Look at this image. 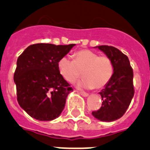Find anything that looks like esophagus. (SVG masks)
Instances as JSON below:
<instances>
[{"label":"esophagus","instance_id":"1","mask_svg":"<svg viewBox=\"0 0 150 150\" xmlns=\"http://www.w3.org/2000/svg\"><path fill=\"white\" fill-rule=\"evenodd\" d=\"M79 93L81 94V95H83V97H87L89 94H88V93H86V92H84V91H79Z\"/></svg>","mask_w":150,"mask_h":150}]
</instances>
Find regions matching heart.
Returning <instances> with one entry per match:
<instances>
[{
  "instance_id": "1",
  "label": "heart",
  "mask_w": 150,
  "mask_h": 150,
  "mask_svg": "<svg viewBox=\"0 0 150 150\" xmlns=\"http://www.w3.org/2000/svg\"><path fill=\"white\" fill-rule=\"evenodd\" d=\"M74 60L64 56L60 58L57 67L60 74L68 83H74L82 71L83 79L78 86L83 88L100 89L105 87L114 73V65L107 56H99L90 50H81L73 55Z\"/></svg>"
}]
</instances>
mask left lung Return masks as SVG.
Returning <instances> with one entry per match:
<instances>
[{
	"instance_id": "1",
	"label": "left lung",
	"mask_w": 150,
	"mask_h": 150,
	"mask_svg": "<svg viewBox=\"0 0 150 150\" xmlns=\"http://www.w3.org/2000/svg\"><path fill=\"white\" fill-rule=\"evenodd\" d=\"M98 49L110 58L114 65V73L109 83L100 92L103 102L92 115L99 120L111 122L124 115L134 94L133 69L128 57L118 49L100 45Z\"/></svg>"
}]
</instances>
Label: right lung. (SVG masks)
Masks as SVG:
<instances>
[{
	"mask_svg": "<svg viewBox=\"0 0 150 150\" xmlns=\"http://www.w3.org/2000/svg\"><path fill=\"white\" fill-rule=\"evenodd\" d=\"M74 45L37 43L18 57L14 73L17 100L32 118L50 121L62 112L73 89L60 74L57 64Z\"/></svg>",
	"mask_w": 150,
	"mask_h": 150,
	"instance_id": "add662e5",
	"label": "right lung"
}]
</instances>
